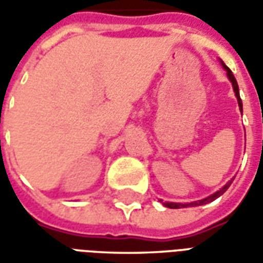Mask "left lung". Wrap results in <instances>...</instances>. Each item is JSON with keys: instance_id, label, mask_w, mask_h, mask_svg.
Returning a JSON list of instances; mask_svg holds the SVG:
<instances>
[{"instance_id": "obj_1", "label": "left lung", "mask_w": 263, "mask_h": 263, "mask_svg": "<svg viewBox=\"0 0 263 263\" xmlns=\"http://www.w3.org/2000/svg\"><path fill=\"white\" fill-rule=\"evenodd\" d=\"M222 63V62H221ZM222 67L226 69L227 71V76H228V79H230V81L232 83V88H234V92H235V97H237L238 100V105H239V108H241V112H242V101H241V97H239V88H238V83L237 80H235V77H234V74H232V71L228 67H227L224 63H222ZM231 182H228L224 186V187H221L218 192H215L214 194H211V196H209V197L203 198V200H198V201H193V203H186V204H182V203H163V205L165 207H169V209H183V207H196V205H203V204H207V203H211V201H214L215 198H218L221 196V194H224L227 192V189L231 186Z\"/></svg>"}]
</instances>
